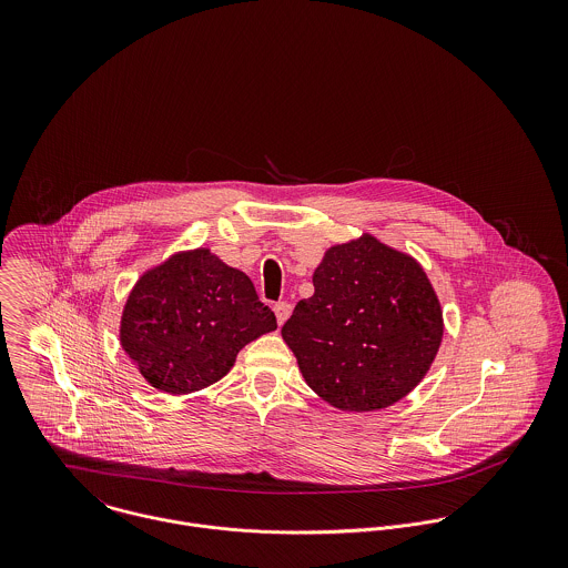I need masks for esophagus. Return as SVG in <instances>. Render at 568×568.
Returning <instances> with one entry per match:
<instances>
[{
    "mask_svg": "<svg viewBox=\"0 0 568 568\" xmlns=\"http://www.w3.org/2000/svg\"><path fill=\"white\" fill-rule=\"evenodd\" d=\"M273 311H275L277 324L282 325L288 320V315H291V304H288V302H277V304L273 306Z\"/></svg>",
    "mask_w": 568,
    "mask_h": 568,
    "instance_id": "1",
    "label": "esophagus"
}]
</instances>
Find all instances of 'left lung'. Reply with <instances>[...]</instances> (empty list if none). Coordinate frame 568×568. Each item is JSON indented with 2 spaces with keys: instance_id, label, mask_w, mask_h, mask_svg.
I'll return each mask as SVG.
<instances>
[{
  "instance_id": "obj_1",
  "label": "left lung",
  "mask_w": 568,
  "mask_h": 568,
  "mask_svg": "<svg viewBox=\"0 0 568 568\" xmlns=\"http://www.w3.org/2000/svg\"><path fill=\"white\" fill-rule=\"evenodd\" d=\"M282 327L308 387L341 410L403 400L426 376L444 334L439 300L424 268L374 236L325 251Z\"/></svg>"
}]
</instances>
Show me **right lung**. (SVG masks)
Returning a JSON list of instances; mask_svg holds the SVG:
<instances>
[{
    "mask_svg": "<svg viewBox=\"0 0 568 568\" xmlns=\"http://www.w3.org/2000/svg\"><path fill=\"white\" fill-rule=\"evenodd\" d=\"M275 327L243 271L194 248L140 277L122 313L120 343L155 389L181 396L221 381L246 343Z\"/></svg>",
    "mask_w": 568,
    "mask_h": 568,
    "instance_id": "1",
    "label": "right lung"
}]
</instances>
